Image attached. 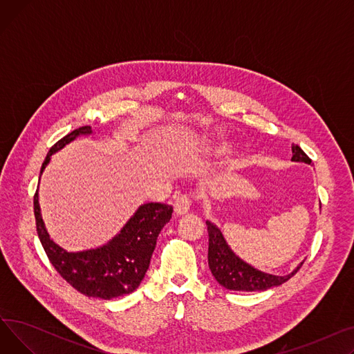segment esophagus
I'll return each instance as SVG.
<instances>
[{
	"label": "esophagus",
	"instance_id": "esophagus-1",
	"mask_svg": "<svg viewBox=\"0 0 354 354\" xmlns=\"http://www.w3.org/2000/svg\"><path fill=\"white\" fill-rule=\"evenodd\" d=\"M192 205V199H191V195H180L176 198L175 201V214L179 216V215H183L187 214L189 211Z\"/></svg>",
	"mask_w": 354,
	"mask_h": 354
}]
</instances>
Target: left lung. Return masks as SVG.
Listing matches in <instances>:
<instances>
[{"label":"left lung","instance_id":"left-lung-1","mask_svg":"<svg viewBox=\"0 0 354 354\" xmlns=\"http://www.w3.org/2000/svg\"><path fill=\"white\" fill-rule=\"evenodd\" d=\"M292 162H304L311 165V159L303 152V149L292 145ZM209 247H208V264L215 280L228 290L234 291H264L271 287L281 286L300 270L303 263L288 275H272L259 271L239 257L227 244V241L216 225L207 221Z\"/></svg>","mask_w":354,"mask_h":354}]
</instances>
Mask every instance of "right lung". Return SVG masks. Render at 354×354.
Instances as JSON below:
<instances>
[{
    "label": "right lung",
    "instance_id": "1",
    "mask_svg": "<svg viewBox=\"0 0 354 354\" xmlns=\"http://www.w3.org/2000/svg\"><path fill=\"white\" fill-rule=\"evenodd\" d=\"M90 133L91 127L83 126L55 143L43 162L40 176L53 153L80 135ZM172 211L174 208L166 203H145L106 245L96 250L67 252L50 239L40 214L39 189L34 195L37 234L50 263L73 288L87 297H97L103 300L130 294L139 287L151 263L158 235L172 218Z\"/></svg>",
    "mask_w": 354,
    "mask_h": 354
}]
</instances>
